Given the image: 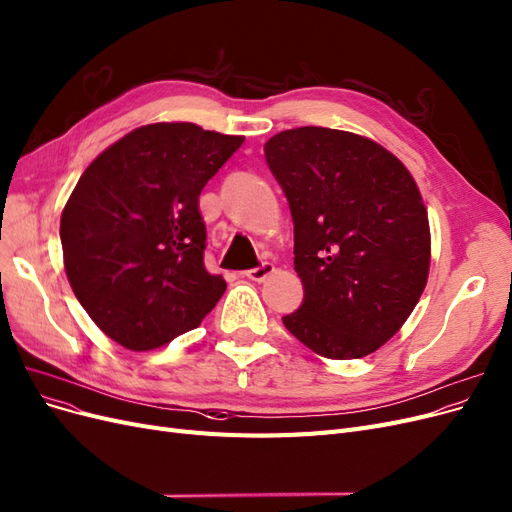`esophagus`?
I'll list each match as a JSON object with an SVG mask.
<instances>
[{
	"mask_svg": "<svg viewBox=\"0 0 512 512\" xmlns=\"http://www.w3.org/2000/svg\"><path fill=\"white\" fill-rule=\"evenodd\" d=\"M273 273H275V264H271V262H262L260 267L250 269V271H245V277L252 279V281H264V279H267V277H269V275H273Z\"/></svg>",
	"mask_w": 512,
	"mask_h": 512,
	"instance_id": "esophagus-1",
	"label": "esophagus"
}]
</instances>
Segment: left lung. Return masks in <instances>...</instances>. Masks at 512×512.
I'll use <instances>...</instances> for the list:
<instances>
[{
  "label": "left lung",
  "mask_w": 512,
  "mask_h": 512,
  "mask_svg": "<svg viewBox=\"0 0 512 512\" xmlns=\"http://www.w3.org/2000/svg\"><path fill=\"white\" fill-rule=\"evenodd\" d=\"M264 156L290 205L305 290L284 326L317 356L373 354L428 281V211L413 175L373 139L324 127L281 131Z\"/></svg>",
  "instance_id": "left-lung-1"
}]
</instances>
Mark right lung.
Masks as SVG:
<instances>
[{
  "mask_svg": "<svg viewBox=\"0 0 512 512\" xmlns=\"http://www.w3.org/2000/svg\"><path fill=\"white\" fill-rule=\"evenodd\" d=\"M243 144L192 122L131 131L86 167L61 216L65 273L108 337L148 351L197 328L226 290L205 271L203 186Z\"/></svg>",
  "mask_w": 512,
  "mask_h": 512,
  "instance_id": "1",
  "label": "right lung"
}]
</instances>
